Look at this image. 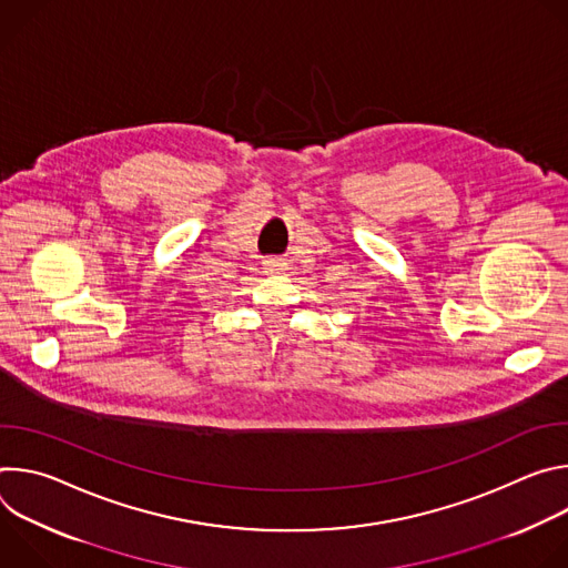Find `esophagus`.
Instances as JSON below:
<instances>
[{
	"instance_id": "esophagus-1",
	"label": "esophagus",
	"mask_w": 568,
	"mask_h": 568,
	"mask_svg": "<svg viewBox=\"0 0 568 568\" xmlns=\"http://www.w3.org/2000/svg\"><path fill=\"white\" fill-rule=\"evenodd\" d=\"M263 270H265L267 274H281V272L285 270V261L278 258V256H272V258H267V261L263 263Z\"/></svg>"
}]
</instances>
